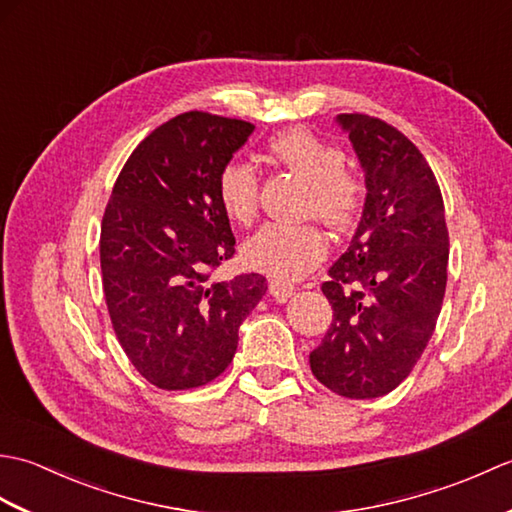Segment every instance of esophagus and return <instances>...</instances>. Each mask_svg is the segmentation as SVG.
Instances as JSON below:
<instances>
[{
  "label": "esophagus",
  "mask_w": 512,
  "mask_h": 512,
  "mask_svg": "<svg viewBox=\"0 0 512 512\" xmlns=\"http://www.w3.org/2000/svg\"><path fill=\"white\" fill-rule=\"evenodd\" d=\"M268 292L277 301H286V299H290L292 295H295V286H290V284H286V281H281V279H270L268 281Z\"/></svg>",
  "instance_id": "obj_1"
}]
</instances>
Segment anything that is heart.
Masks as SVG:
<instances>
[{"label": "heart", "instance_id": "b5f03b06", "mask_svg": "<svg viewBox=\"0 0 512 512\" xmlns=\"http://www.w3.org/2000/svg\"><path fill=\"white\" fill-rule=\"evenodd\" d=\"M268 154L279 165L308 182V211L319 215L334 231L350 228L361 213L365 187L347 171L345 154L306 129H288L270 140ZM217 202L228 220L248 224L257 213L259 182L255 169L242 160H231L217 173ZM328 244L317 226L264 224L246 237L244 262L281 281H295L317 268Z\"/></svg>", "mask_w": 512, "mask_h": 512}]
</instances>
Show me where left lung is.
Segmentation results:
<instances>
[{
    "label": "left lung",
    "instance_id": "1",
    "mask_svg": "<svg viewBox=\"0 0 512 512\" xmlns=\"http://www.w3.org/2000/svg\"><path fill=\"white\" fill-rule=\"evenodd\" d=\"M365 173L350 246L321 286L334 310L310 354L312 374L345 398H378L409 376L427 347L447 288L449 231L427 160L396 127L339 114Z\"/></svg>",
    "mask_w": 512,
    "mask_h": 512
}]
</instances>
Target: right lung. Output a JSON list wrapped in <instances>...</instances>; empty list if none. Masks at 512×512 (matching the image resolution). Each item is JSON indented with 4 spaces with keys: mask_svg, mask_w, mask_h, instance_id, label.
I'll use <instances>...</instances> for the list:
<instances>
[{
    "mask_svg": "<svg viewBox=\"0 0 512 512\" xmlns=\"http://www.w3.org/2000/svg\"><path fill=\"white\" fill-rule=\"evenodd\" d=\"M255 125L187 112L154 129L118 176L101 224L103 292L118 343L160 389L211 383L231 365L239 325L266 277L209 281L235 253L217 173Z\"/></svg>",
    "mask_w": 512,
    "mask_h": 512,
    "instance_id": "add662e5",
    "label": "right lung"
}]
</instances>
